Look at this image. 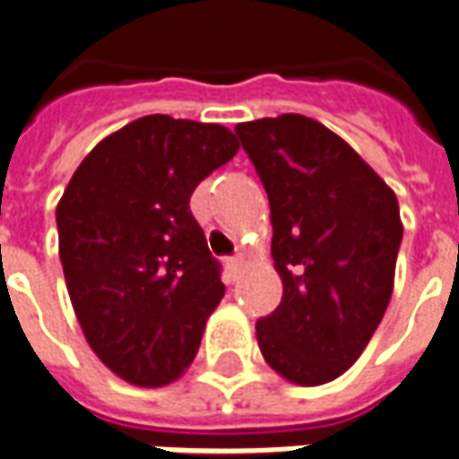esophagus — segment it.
<instances>
[{
	"instance_id": "obj_1",
	"label": "esophagus",
	"mask_w": 459,
	"mask_h": 459,
	"mask_svg": "<svg viewBox=\"0 0 459 459\" xmlns=\"http://www.w3.org/2000/svg\"><path fill=\"white\" fill-rule=\"evenodd\" d=\"M226 268H229L230 275H236L243 268V255H233V258H226Z\"/></svg>"
}]
</instances>
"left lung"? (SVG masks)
I'll return each mask as SVG.
<instances>
[{"label":"left lung","mask_w":459,"mask_h":459,"mask_svg":"<svg viewBox=\"0 0 459 459\" xmlns=\"http://www.w3.org/2000/svg\"><path fill=\"white\" fill-rule=\"evenodd\" d=\"M270 201L282 302L255 322L280 376L319 385L354 364L381 325L403 238L391 186L322 122L280 115L236 125Z\"/></svg>","instance_id":"1"}]
</instances>
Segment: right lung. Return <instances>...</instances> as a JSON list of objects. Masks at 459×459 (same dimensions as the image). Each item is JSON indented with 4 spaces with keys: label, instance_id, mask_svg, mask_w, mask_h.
Segmentation results:
<instances>
[{
    "label": "right lung",
    "instance_id": "add662e5",
    "mask_svg": "<svg viewBox=\"0 0 459 459\" xmlns=\"http://www.w3.org/2000/svg\"><path fill=\"white\" fill-rule=\"evenodd\" d=\"M236 152L223 125L147 115L98 142L58 201L75 317L98 359L130 384L179 378L226 292L189 199Z\"/></svg>",
    "mask_w": 459,
    "mask_h": 459
}]
</instances>
